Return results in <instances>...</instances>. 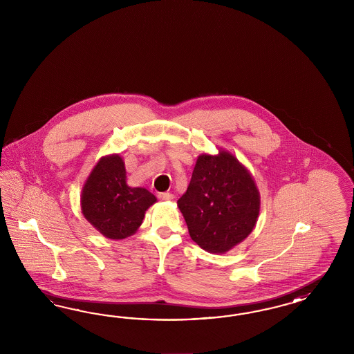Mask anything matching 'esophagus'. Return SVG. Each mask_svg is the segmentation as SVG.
<instances>
[{
	"label": "esophagus",
	"instance_id": "1",
	"mask_svg": "<svg viewBox=\"0 0 354 354\" xmlns=\"http://www.w3.org/2000/svg\"><path fill=\"white\" fill-rule=\"evenodd\" d=\"M158 198L162 201H171V200H174V194L170 192L160 193Z\"/></svg>",
	"mask_w": 354,
	"mask_h": 354
}]
</instances>
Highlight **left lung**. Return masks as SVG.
<instances>
[{
    "mask_svg": "<svg viewBox=\"0 0 354 354\" xmlns=\"http://www.w3.org/2000/svg\"><path fill=\"white\" fill-rule=\"evenodd\" d=\"M259 205L250 172L225 150L198 156L187 192L178 200L191 239L214 254L247 239L257 223Z\"/></svg>",
    "mask_w": 354,
    "mask_h": 354,
    "instance_id": "obj_1",
    "label": "left lung"
}]
</instances>
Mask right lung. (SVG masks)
<instances>
[{
  "mask_svg": "<svg viewBox=\"0 0 354 354\" xmlns=\"http://www.w3.org/2000/svg\"><path fill=\"white\" fill-rule=\"evenodd\" d=\"M157 201L145 188H131L119 154L102 157L89 174L82 191V213L100 234L122 240L133 235L145 212Z\"/></svg>",
  "mask_w": 354,
  "mask_h": 354,
  "instance_id": "add662e5",
  "label": "right lung"
}]
</instances>
